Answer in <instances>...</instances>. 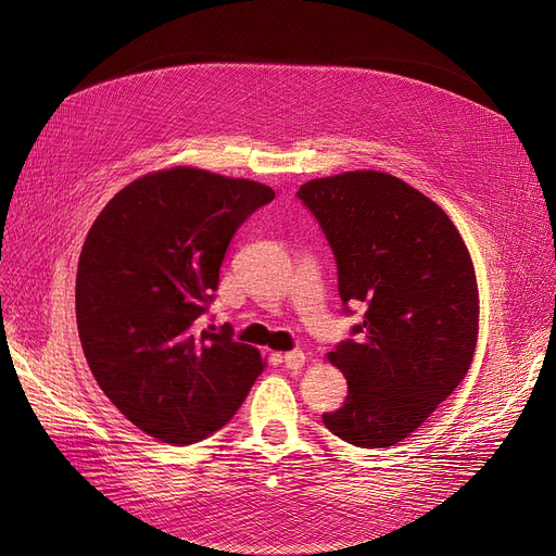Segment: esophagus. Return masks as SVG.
I'll list each match as a JSON object with an SVG mask.
<instances>
[{
  "label": "esophagus",
  "mask_w": 556,
  "mask_h": 556,
  "mask_svg": "<svg viewBox=\"0 0 556 556\" xmlns=\"http://www.w3.org/2000/svg\"><path fill=\"white\" fill-rule=\"evenodd\" d=\"M281 358H283V365H286L288 369H300V367L306 363V354L300 352V349H295V352L283 354Z\"/></svg>",
  "instance_id": "1"
}]
</instances>
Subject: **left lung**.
<instances>
[{
    "mask_svg": "<svg viewBox=\"0 0 556 556\" xmlns=\"http://www.w3.org/2000/svg\"><path fill=\"white\" fill-rule=\"evenodd\" d=\"M298 198L323 227L344 304H365L354 336L329 352L349 386L325 426L361 448L415 432L471 367L480 298L457 227L415 187L381 170L311 180Z\"/></svg>",
    "mask_w": 556,
    "mask_h": 556,
    "instance_id": "left-lung-1",
    "label": "left lung"
}]
</instances>
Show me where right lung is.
Returning <instances> with one entry per match:
<instances>
[{
	"label": "right lung",
	"mask_w": 556,
	"mask_h": 556,
	"mask_svg": "<svg viewBox=\"0 0 556 556\" xmlns=\"http://www.w3.org/2000/svg\"><path fill=\"white\" fill-rule=\"evenodd\" d=\"M275 191L193 166L149 173L87 233L76 323L99 388L146 434L173 446L220 430L266 367L233 329L202 327L237 229Z\"/></svg>",
	"instance_id": "obj_1"
}]
</instances>
